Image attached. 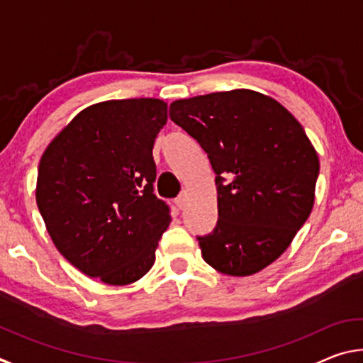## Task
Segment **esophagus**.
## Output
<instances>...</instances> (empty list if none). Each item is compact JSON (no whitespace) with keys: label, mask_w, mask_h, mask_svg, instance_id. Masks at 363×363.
Returning <instances> with one entry per match:
<instances>
[{"label":"esophagus","mask_w":363,"mask_h":363,"mask_svg":"<svg viewBox=\"0 0 363 363\" xmlns=\"http://www.w3.org/2000/svg\"><path fill=\"white\" fill-rule=\"evenodd\" d=\"M176 206L179 208V210H182L184 206H186V192H181L179 196L176 199Z\"/></svg>","instance_id":"obj_1"}]
</instances>
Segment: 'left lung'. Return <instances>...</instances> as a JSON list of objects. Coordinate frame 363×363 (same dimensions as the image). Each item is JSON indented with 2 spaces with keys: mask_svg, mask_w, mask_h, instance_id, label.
<instances>
[{
  "mask_svg": "<svg viewBox=\"0 0 363 363\" xmlns=\"http://www.w3.org/2000/svg\"><path fill=\"white\" fill-rule=\"evenodd\" d=\"M169 116L208 153L219 219L196 237L219 272L245 277L290 247L314 206L318 155L299 121L251 89L174 101Z\"/></svg>",
  "mask_w": 363,
  "mask_h": 363,
  "instance_id": "1",
  "label": "left lung"
}]
</instances>
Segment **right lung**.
Instances as JSON below:
<instances>
[{"label": "right lung", "instance_id": "obj_1", "mask_svg": "<svg viewBox=\"0 0 363 363\" xmlns=\"http://www.w3.org/2000/svg\"><path fill=\"white\" fill-rule=\"evenodd\" d=\"M160 99L94 104L43 153L36 203L54 245L88 277L130 285L149 272L169 206L153 194L157 134L167 125Z\"/></svg>", "mask_w": 363, "mask_h": 363}]
</instances>
